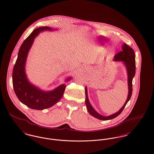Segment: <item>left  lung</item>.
<instances>
[{"instance_id":"obj_1","label":"left lung","mask_w":154,"mask_h":154,"mask_svg":"<svg viewBox=\"0 0 154 154\" xmlns=\"http://www.w3.org/2000/svg\"><path fill=\"white\" fill-rule=\"evenodd\" d=\"M114 61H122L124 65L126 67L127 74H128V95L127 99L122 107L119 110L118 112H116L109 116H103L98 114L93 106H91L88 98L87 94V87L85 88V105L87 106V110L90 115L93 116L95 118L100 119V120H109L111 119H114L119 116L121 112L124 109L125 106L127 103L130 100L131 97L132 92V79L135 74V56L134 50L132 48L128 46L127 44L124 43L122 47V51L117 53L114 58Z\"/></svg>"}]
</instances>
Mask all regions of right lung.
Listing matches in <instances>:
<instances>
[{"label":"right lung","mask_w":154,"mask_h":154,"mask_svg":"<svg viewBox=\"0 0 154 154\" xmlns=\"http://www.w3.org/2000/svg\"><path fill=\"white\" fill-rule=\"evenodd\" d=\"M53 30L49 27L35 29L21 45L12 74V82L14 93L18 99L26 106L34 109L42 110L54 106L62 98L66 85L63 84L50 91H45L28 81L25 65L28 53L35 37L42 31ZM71 77L68 78L69 81Z\"/></svg>","instance_id":"obj_1"}]
</instances>
